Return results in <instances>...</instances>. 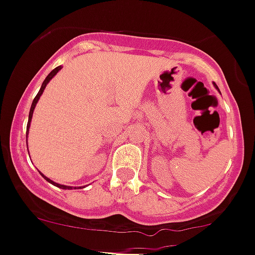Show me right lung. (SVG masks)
I'll list each match as a JSON object with an SVG mask.
<instances>
[{
	"mask_svg": "<svg viewBox=\"0 0 255 255\" xmlns=\"http://www.w3.org/2000/svg\"><path fill=\"white\" fill-rule=\"evenodd\" d=\"M60 69H62V67H57V68H55V69H53L52 72H50L49 74L47 75V78H45V79H44V82H43V84H42L41 89H39L38 94H37V95H36V98H34L33 103H32V105H31V110H29V115H28V124H27V135H28V128H29V124H31V119H32V115H33V110H34V107H36L37 102H38V100H39V97H41V95H42V93H43V90H44L45 85H47L48 83H49V80L52 79V78L54 77V75L57 74V73L59 72ZM42 176H43V177L45 178V180L48 181V182H50V183H52V185L57 186V187H59V188H63V190H72V187H69V186L59 185V183H55V182H53L52 180H49V178H48V177H45L44 175H42Z\"/></svg>",
	"mask_w": 255,
	"mask_h": 255,
	"instance_id": "1",
	"label": "right lung"
}]
</instances>
